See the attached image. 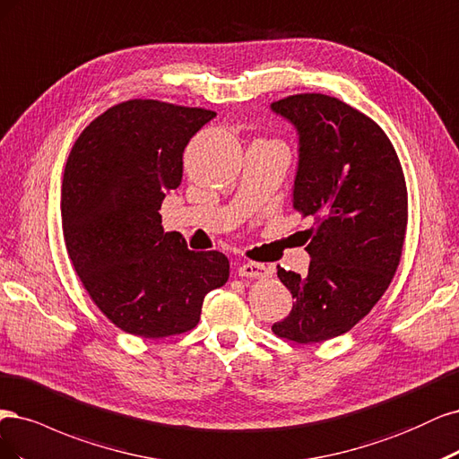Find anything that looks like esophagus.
Returning <instances> with one entry per match:
<instances>
[{
  "label": "esophagus",
  "mask_w": 459,
  "mask_h": 459,
  "mask_svg": "<svg viewBox=\"0 0 459 459\" xmlns=\"http://www.w3.org/2000/svg\"><path fill=\"white\" fill-rule=\"evenodd\" d=\"M238 274L242 278H267V276H273L274 274V267H271V264H263V263H244L238 267Z\"/></svg>",
  "instance_id": "1"
}]
</instances>
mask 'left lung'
<instances>
[{"label": "left lung", "mask_w": 459, "mask_h": 459, "mask_svg": "<svg viewBox=\"0 0 459 459\" xmlns=\"http://www.w3.org/2000/svg\"><path fill=\"white\" fill-rule=\"evenodd\" d=\"M271 108L298 129L293 208L315 219L305 230L308 273L278 267L295 303L273 332L322 343L349 332L389 288L408 225L406 181L385 131L343 100L299 93Z\"/></svg>", "instance_id": "obj_1"}]
</instances>
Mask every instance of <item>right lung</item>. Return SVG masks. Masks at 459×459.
Masks as SVG:
<instances>
[{
    "mask_svg": "<svg viewBox=\"0 0 459 459\" xmlns=\"http://www.w3.org/2000/svg\"><path fill=\"white\" fill-rule=\"evenodd\" d=\"M215 112L126 100L87 126L68 156L61 213L68 257L114 326L146 339L192 330L229 280L221 251H190L160 208L181 185L183 152Z\"/></svg>",
    "mask_w": 459,
    "mask_h": 459,
    "instance_id": "1",
    "label": "right lung"
}]
</instances>
